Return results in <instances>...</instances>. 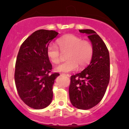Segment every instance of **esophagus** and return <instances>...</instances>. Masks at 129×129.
<instances>
[{
    "label": "esophagus",
    "instance_id": "obj_1",
    "mask_svg": "<svg viewBox=\"0 0 129 129\" xmlns=\"http://www.w3.org/2000/svg\"><path fill=\"white\" fill-rule=\"evenodd\" d=\"M63 75H64V76H67V77L70 76L69 75H68V74H63Z\"/></svg>",
    "mask_w": 129,
    "mask_h": 129
}]
</instances>
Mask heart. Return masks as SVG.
Listing matches in <instances>:
<instances>
[{
    "instance_id": "heart-1",
    "label": "heart",
    "mask_w": 129,
    "mask_h": 129,
    "mask_svg": "<svg viewBox=\"0 0 129 129\" xmlns=\"http://www.w3.org/2000/svg\"><path fill=\"white\" fill-rule=\"evenodd\" d=\"M57 44L61 52L66 53V62L56 66L54 70L61 73H69L75 70L79 66L82 69L90 61L93 53L91 43L83 40L80 37L74 35H67L59 39ZM47 54L52 63L58 64L61 61V54L57 47L50 45L47 49Z\"/></svg>"
}]
</instances>
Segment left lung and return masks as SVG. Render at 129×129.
<instances>
[{
	"mask_svg": "<svg viewBox=\"0 0 129 129\" xmlns=\"http://www.w3.org/2000/svg\"><path fill=\"white\" fill-rule=\"evenodd\" d=\"M79 31L88 35L93 53L89 66L70 77L69 93L74 107L87 110L98 105L105 94L110 80V57L106 46L96 31L91 29Z\"/></svg>",
	"mask_w": 129,
	"mask_h": 129,
	"instance_id": "left-lung-1",
	"label": "left lung"
}]
</instances>
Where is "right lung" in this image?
Wrapping results in <instances>:
<instances>
[{
	"mask_svg": "<svg viewBox=\"0 0 129 129\" xmlns=\"http://www.w3.org/2000/svg\"><path fill=\"white\" fill-rule=\"evenodd\" d=\"M58 34L54 30H38L24 40L19 49L15 65L16 87L22 101L31 108L44 109L52 102L53 85L60 75H49L52 66L47 49Z\"/></svg>",
	"mask_w": 129,
	"mask_h": 129,
	"instance_id": "add662e5",
	"label": "right lung"
}]
</instances>
